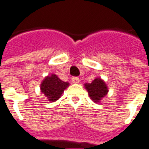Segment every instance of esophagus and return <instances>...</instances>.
Listing matches in <instances>:
<instances>
[{
	"label": "esophagus",
	"mask_w": 149,
	"mask_h": 149,
	"mask_svg": "<svg viewBox=\"0 0 149 149\" xmlns=\"http://www.w3.org/2000/svg\"><path fill=\"white\" fill-rule=\"evenodd\" d=\"M79 78H78V77H73L72 78V82L74 83H79Z\"/></svg>",
	"instance_id": "esophagus-1"
}]
</instances>
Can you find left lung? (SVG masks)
Here are the masks:
<instances>
[{"label": "left lung", "mask_w": 149, "mask_h": 149, "mask_svg": "<svg viewBox=\"0 0 149 149\" xmlns=\"http://www.w3.org/2000/svg\"><path fill=\"white\" fill-rule=\"evenodd\" d=\"M84 87L88 92L90 99L96 103H100L109 91L106 83L100 77L95 78L91 83H85Z\"/></svg>", "instance_id": "8db88e82"}]
</instances>
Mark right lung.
Returning a JSON list of instances; mask_svg holds the SVG:
<instances>
[{"label": "right lung", "instance_id": "obj_1", "mask_svg": "<svg viewBox=\"0 0 149 149\" xmlns=\"http://www.w3.org/2000/svg\"><path fill=\"white\" fill-rule=\"evenodd\" d=\"M69 85V83L63 82L55 74H52L45 77L40 85V89L46 99L50 103H53L62 96L65 89H66Z\"/></svg>", "mask_w": 149, "mask_h": 149}]
</instances>
